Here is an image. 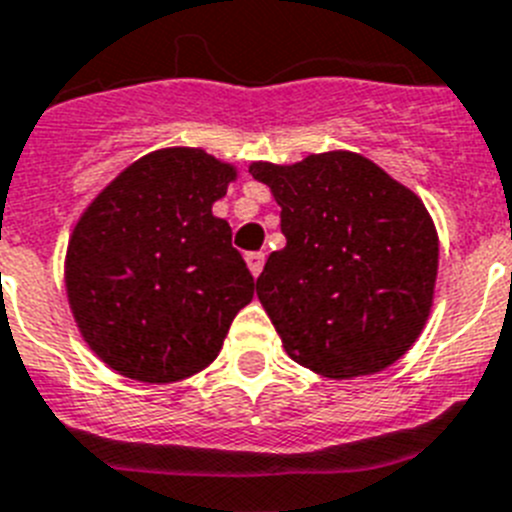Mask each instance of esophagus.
<instances>
[{
    "label": "esophagus",
    "mask_w": 512,
    "mask_h": 512,
    "mask_svg": "<svg viewBox=\"0 0 512 512\" xmlns=\"http://www.w3.org/2000/svg\"><path fill=\"white\" fill-rule=\"evenodd\" d=\"M244 260H247V268H250V273L257 278V275L262 273V265H265V255H262V252H247V255H244Z\"/></svg>",
    "instance_id": "esophagus-1"
}]
</instances>
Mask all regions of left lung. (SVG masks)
I'll return each mask as SVG.
<instances>
[{"mask_svg": "<svg viewBox=\"0 0 512 512\" xmlns=\"http://www.w3.org/2000/svg\"><path fill=\"white\" fill-rule=\"evenodd\" d=\"M281 206L286 247L270 252L257 299L283 348L327 379L397 363L433 306L438 231L425 203L355 151L252 162Z\"/></svg>", "mask_w": 512, "mask_h": 512, "instance_id": "8db88e82", "label": "left lung"}]
</instances>
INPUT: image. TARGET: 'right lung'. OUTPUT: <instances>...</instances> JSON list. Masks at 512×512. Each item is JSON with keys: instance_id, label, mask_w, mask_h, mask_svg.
<instances>
[{"instance_id": "add662e5", "label": "right lung", "mask_w": 512, "mask_h": 512, "mask_svg": "<svg viewBox=\"0 0 512 512\" xmlns=\"http://www.w3.org/2000/svg\"><path fill=\"white\" fill-rule=\"evenodd\" d=\"M234 164L193 146L144 154L108 182L71 231L66 299L115 373L172 384L211 366L255 281L213 203Z\"/></svg>"}]
</instances>
